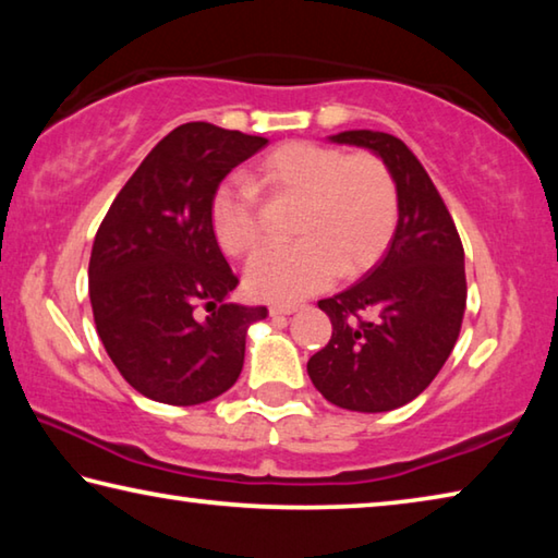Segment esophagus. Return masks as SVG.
<instances>
[{
  "label": "esophagus",
  "instance_id": "1",
  "mask_svg": "<svg viewBox=\"0 0 558 558\" xmlns=\"http://www.w3.org/2000/svg\"><path fill=\"white\" fill-rule=\"evenodd\" d=\"M298 313V305H270V315L280 317V315H292Z\"/></svg>",
  "mask_w": 558,
  "mask_h": 558
}]
</instances>
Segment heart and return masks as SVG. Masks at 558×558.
I'll use <instances>...</instances> for the list:
<instances>
[{
  "label": "heart",
  "instance_id": "heart-1",
  "mask_svg": "<svg viewBox=\"0 0 558 558\" xmlns=\"http://www.w3.org/2000/svg\"><path fill=\"white\" fill-rule=\"evenodd\" d=\"M256 186L300 202L290 245H270L245 268L253 298L295 302L327 288L339 272L362 276L379 263L399 226V189L374 153L295 140L263 159ZM209 221L219 248L245 258L263 239L258 199L248 186L221 184L211 196Z\"/></svg>",
  "mask_w": 558,
  "mask_h": 558
}]
</instances>
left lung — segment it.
<instances>
[{"mask_svg":"<svg viewBox=\"0 0 558 558\" xmlns=\"http://www.w3.org/2000/svg\"><path fill=\"white\" fill-rule=\"evenodd\" d=\"M332 143L384 159L399 189V226L362 280L317 302L332 319V339L310 356L307 374L339 409L393 411L436 379L458 342L468 302L465 251L436 184L399 137L347 130Z\"/></svg>","mask_w":558,"mask_h":558,"instance_id":"8db88e82","label":"left lung"}]
</instances>
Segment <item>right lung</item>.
I'll return each mask as SVG.
<instances>
[{
	"instance_id": "add662e5",
	"label": "right lung",
	"mask_w": 558,
	"mask_h": 558,
	"mask_svg": "<svg viewBox=\"0 0 558 558\" xmlns=\"http://www.w3.org/2000/svg\"><path fill=\"white\" fill-rule=\"evenodd\" d=\"M268 140L186 122L159 140L96 233L93 319L132 389L169 405L206 403L243 369L245 329L268 307L226 302L239 286L214 239L209 206L223 177ZM210 313L199 318L195 310Z\"/></svg>"
}]
</instances>
